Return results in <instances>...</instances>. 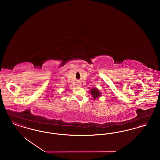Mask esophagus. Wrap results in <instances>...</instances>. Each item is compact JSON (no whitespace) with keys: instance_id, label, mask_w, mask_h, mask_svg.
Returning a JSON list of instances; mask_svg holds the SVG:
<instances>
[{"instance_id":"obj_1","label":"esophagus","mask_w":160,"mask_h":160,"mask_svg":"<svg viewBox=\"0 0 160 160\" xmlns=\"http://www.w3.org/2000/svg\"><path fill=\"white\" fill-rule=\"evenodd\" d=\"M80 83L77 84V85H78V86H79V85H80Z\"/></svg>"}]
</instances>
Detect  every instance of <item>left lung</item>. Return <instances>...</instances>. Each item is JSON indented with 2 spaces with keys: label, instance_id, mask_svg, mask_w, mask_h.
I'll return each mask as SVG.
<instances>
[{
  "label": "left lung",
  "instance_id": "left-lung-1",
  "mask_svg": "<svg viewBox=\"0 0 160 160\" xmlns=\"http://www.w3.org/2000/svg\"><path fill=\"white\" fill-rule=\"evenodd\" d=\"M90 92L91 93L92 96L93 97V99H98V98L101 96V93L97 88H93L90 90Z\"/></svg>",
  "mask_w": 160,
  "mask_h": 160
}]
</instances>
